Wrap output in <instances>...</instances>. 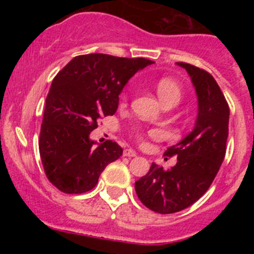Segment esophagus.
<instances>
[{"instance_id":"1","label":"esophagus","mask_w":254,"mask_h":254,"mask_svg":"<svg viewBox=\"0 0 254 254\" xmlns=\"http://www.w3.org/2000/svg\"><path fill=\"white\" fill-rule=\"evenodd\" d=\"M123 155L127 156V157H136L137 153L134 150H131V148H127V150H124Z\"/></svg>"}]
</instances>
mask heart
<instances>
[{
    "label": "heart",
    "instance_id": "obj_1",
    "mask_svg": "<svg viewBox=\"0 0 254 254\" xmlns=\"http://www.w3.org/2000/svg\"><path fill=\"white\" fill-rule=\"evenodd\" d=\"M156 91H157V96L160 98V101L162 102L163 106H166V104H173V106H176L181 101V86L173 78L163 77L158 79L157 83H156ZM125 98H127V94L123 93L122 99L124 101ZM147 135H150V136H157V135H160V131L158 130H151V131L147 132ZM135 136L137 137V140H140L142 142L145 140L146 135L141 131H135Z\"/></svg>",
    "mask_w": 254,
    "mask_h": 254
}]
</instances>
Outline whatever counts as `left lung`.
<instances>
[{
  "instance_id": "left-lung-1",
  "label": "left lung",
  "mask_w": 254,
  "mask_h": 254,
  "mask_svg": "<svg viewBox=\"0 0 254 254\" xmlns=\"http://www.w3.org/2000/svg\"><path fill=\"white\" fill-rule=\"evenodd\" d=\"M177 65L193 82L198 117L193 131L165 152L177 156L176 166L163 170L152 163L147 175L135 182L141 203L158 214L181 211L205 194L224 161L229 136V104L214 77L190 64Z\"/></svg>"
}]
</instances>
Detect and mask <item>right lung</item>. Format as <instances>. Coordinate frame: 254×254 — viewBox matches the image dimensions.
<instances>
[{"label": "right lung", "instance_id": "obj_1", "mask_svg": "<svg viewBox=\"0 0 254 254\" xmlns=\"http://www.w3.org/2000/svg\"><path fill=\"white\" fill-rule=\"evenodd\" d=\"M152 63L87 54L73 58L55 76L45 102L39 152L45 175L59 190H91L104 168L123 155V148L112 140L96 147L89 132L102 117L117 112L127 82Z\"/></svg>", "mask_w": 254, "mask_h": 254}]
</instances>
